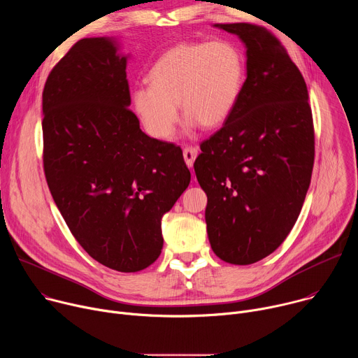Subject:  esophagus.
Instances as JSON below:
<instances>
[{
    "mask_svg": "<svg viewBox=\"0 0 358 358\" xmlns=\"http://www.w3.org/2000/svg\"><path fill=\"white\" fill-rule=\"evenodd\" d=\"M182 156H184L185 164H187L188 167H192V164H194V162H195V159H196V156H198V150H196L195 147H192V145H188V147L184 148Z\"/></svg>",
    "mask_w": 358,
    "mask_h": 358,
    "instance_id": "esophagus-1",
    "label": "esophagus"
}]
</instances>
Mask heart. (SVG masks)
<instances>
[{"label": "heart", "instance_id": "obj_1", "mask_svg": "<svg viewBox=\"0 0 358 358\" xmlns=\"http://www.w3.org/2000/svg\"><path fill=\"white\" fill-rule=\"evenodd\" d=\"M147 78L150 86L133 90L131 105L152 137L167 140L180 119L178 105L188 127L215 129L227 122L243 89L245 61L228 41L180 43L166 50Z\"/></svg>", "mask_w": 358, "mask_h": 358}]
</instances>
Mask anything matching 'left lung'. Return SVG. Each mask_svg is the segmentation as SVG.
I'll list each match as a JSON object with an SVG mask.
<instances>
[{
  "instance_id": "1",
  "label": "left lung",
  "mask_w": 358,
  "mask_h": 358,
  "mask_svg": "<svg viewBox=\"0 0 358 358\" xmlns=\"http://www.w3.org/2000/svg\"><path fill=\"white\" fill-rule=\"evenodd\" d=\"M246 48V80L224 126L201 143L194 170L208 196L207 232L218 258L258 262L286 239L309 189L315 130L308 86L268 29L215 24Z\"/></svg>"
}]
</instances>
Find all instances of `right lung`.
<instances>
[{
	"mask_svg": "<svg viewBox=\"0 0 358 358\" xmlns=\"http://www.w3.org/2000/svg\"><path fill=\"white\" fill-rule=\"evenodd\" d=\"M127 58L116 38H83L42 93L49 191L79 245L126 273L160 257L162 218L191 180L181 148L147 136L129 109Z\"/></svg>",
	"mask_w": 358,
	"mask_h": 358,
	"instance_id": "add662e5",
	"label": "right lung"
}]
</instances>
